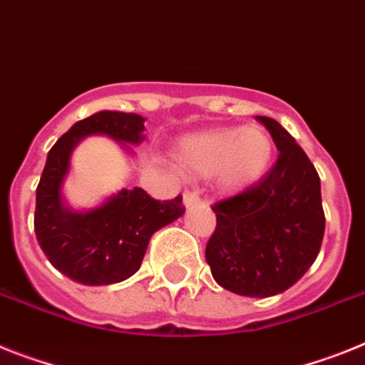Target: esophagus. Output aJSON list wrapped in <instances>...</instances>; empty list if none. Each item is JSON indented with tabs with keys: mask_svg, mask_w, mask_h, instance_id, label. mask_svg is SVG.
Here are the masks:
<instances>
[{
	"mask_svg": "<svg viewBox=\"0 0 365 365\" xmlns=\"http://www.w3.org/2000/svg\"><path fill=\"white\" fill-rule=\"evenodd\" d=\"M182 201H185V207H192V205L199 203V194L194 190H186L185 195H182Z\"/></svg>",
	"mask_w": 365,
	"mask_h": 365,
	"instance_id": "34e87169",
	"label": "esophagus"
}]
</instances>
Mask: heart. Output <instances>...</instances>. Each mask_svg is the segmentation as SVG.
Returning a JSON list of instances; mask_svg holds the SVG:
<instances>
[{"mask_svg": "<svg viewBox=\"0 0 365 365\" xmlns=\"http://www.w3.org/2000/svg\"><path fill=\"white\" fill-rule=\"evenodd\" d=\"M273 155L275 144L264 127H223L182 140L175 162L185 175H216L221 188L240 192L266 175Z\"/></svg>", "mask_w": 365, "mask_h": 365, "instance_id": "obj_1", "label": "heart"}]
</instances>
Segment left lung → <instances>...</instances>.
<instances>
[{
  "label": "left lung",
  "instance_id": "obj_1",
  "mask_svg": "<svg viewBox=\"0 0 365 365\" xmlns=\"http://www.w3.org/2000/svg\"><path fill=\"white\" fill-rule=\"evenodd\" d=\"M279 158L257 185L212 205L216 229L205 257L220 286L269 297L294 286L312 266L325 235L322 182L301 145L279 121L258 116Z\"/></svg>",
  "mask_w": 365,
  "mask_h": 365
}]
</instances>
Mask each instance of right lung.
I'll list each match as a JSON object with an SVG mask.
<instances>
[{
  "label": "right lung",
  "instance_id": "obj_1",
  "mask_svg": "<svg viewBox=\"0 0 365 365\" xmlns=\"http://www.w3.org/2000/svg\"><path fill=\"white\" fill-rule=\"evenodd\" d=\"M144 121L138 114L98 112L77 121L48 153L36 186L34 235L49 262L81 284L105 286L129 279L138 272L149 238L185 214L182 195L158 201L142 188L121 190L90 212H71L62 205L61 186L77 142L101 133L138 144L144 140Z\"/></svg>",
  "mask_w": 365,
  "mask_h": 365
}]
</instances>
